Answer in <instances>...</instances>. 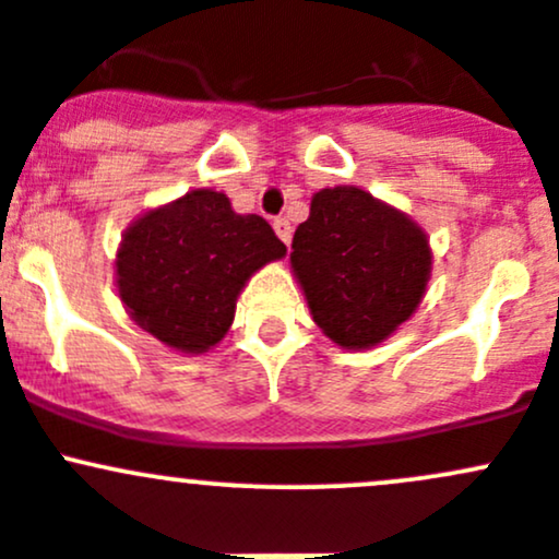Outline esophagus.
<instances>
[{"label": "esophagus", "mask_w": 559, "mask_h": 559, "mask_svg": "<svg viewBox=\"0 0 559 559\" xmlns=\"http://www.w3.org/2000/svg\"><path fill=\"white\" fill-rule=\"evenodd\" d=\"M273 229H275V235H278V238L284 240L286 246L292 243V222H289V218L278 216V218H275V222H273Z\"/></svg>", "instance_id": "1"}]
</instances>
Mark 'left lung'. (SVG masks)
<instances>
[{
    "instance_id": "8db88e82",
    "label": "left lung",
    "mask_w": 559,
    "mask_h": 559,
    "mask_svg": "<svg viewBox=\"0 0 559 559\" xmlns=\"http://www.w3.org/2000/svg\"><path fill=\"white\" fill-rule=\"evenodd\" d=\"M430 264L425 233L357 186L316 191L292 240L313 321L343 348L392 335L421 302Z\"/></svg>"
}]
</instances>
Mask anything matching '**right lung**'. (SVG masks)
I'll return each instance as SVG.
<instances>
[{"label":"right lung","instance_id":"add662e5","mask_svg":"<svg viewBox=\"0 0 559 559\" xmlns=\"http://www.w3.org/2000/svg\"><path fill=\"white\" fill-rule=\"evenodd\" d=\"M284 253L262 216H240L227 194L197 189L127 229L116 259L118 295L165 346L202 354L227 335L253 270Z\"/></svg>","mask_w":559,"mask_h":559}]
</instances>
